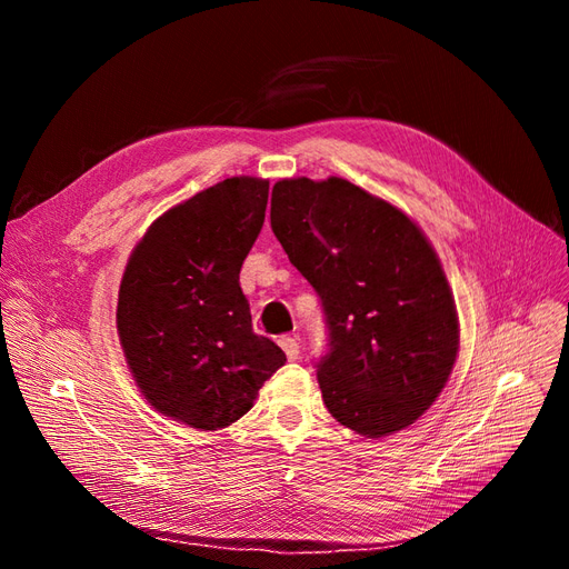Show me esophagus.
I'll return each instance as SVG.
<instances>
[{
  "label": "esophagus",
  "instance_id": "34e87169",
  "mask_svg": "<svg viewBox=\"0 0 569 569\" xmlns=\"http://www.w3.org/2000/svg\"><path fill=\"white\" fill-rule=\"evenodd\" d=\"M279 345H281V350L286 352L288 361H296V359L300 357V342H298L296 338H288V336H283V338L279 340Z\"/></svg>",
  "mask_w": 569,
  "mask_h": 569
}]
</instances>
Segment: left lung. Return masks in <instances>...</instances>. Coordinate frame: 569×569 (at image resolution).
<instances>
[{
  "label": "left lung",
  "mask_w": 569,
  "mask_h": 569,
  "mask_svg": "<svg viewBox=\"0 0 569 569\" xmlns=\"http://www.w3.org/2000/svg\"><path fill=\"white\" fill-rule=\"evenodd\" d=\"M271 231L321 298L326 409L363 437L411 426L442 392L458 352L456 305L423 231L340 177L277 181Z\"/></svg>",
  "instance_id": "obj_1"
}]
</instances>
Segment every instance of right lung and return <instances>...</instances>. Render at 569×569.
I'll list each match as a JSON object with an SVG mask.
<instances>
[{
    "mask_svg": "<svg viewBox=\"0 0 569 569\" xmlns=\"http://www.w3.org/2000/svg\"><path fill=\"white\" fill-rule=\"evenodd\" d=\"M269 181L231 177L158 217L132 250L118 333L149 405L196 430L250 411L286 355L252 331L238 273L264 224Z\"/></svg>",
    "mask_w": 569,
    "mask_h": 569,
    "instance_id": "add662e5",
    "label": "right lung"
}]
</instances>
